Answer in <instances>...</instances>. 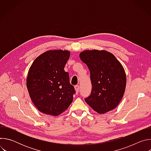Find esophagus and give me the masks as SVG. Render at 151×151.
I'll list each match as a JSON object with an SVG mask.
<instances>
[{
    "label": "esophagus",
    "instance_id": "obj_1",
    "mask_svg": "<svg viewBox=\"0 0 151 151\" xmlns=\"http://www.w3.org/2000/svg\"><path fill=\"white\" fill-rule=\"evenodd\" d=\"M75 90H76V91L77 93H79V90H80V87H79V85H75Z\"/></svg>",
    "mask_w": 151,
    "mask_h": 151
}]
</instances>
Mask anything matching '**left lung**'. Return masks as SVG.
Here are the masks:
<instances>
[{
    "mask_svg": "<svg viewBox=\"0 0 151 151\" xmlns=\"http://www.w3.org/2000/svg\"><path fill=\"white\" fill-rule=\"evenodd\" d=\"M90 72L92 90L85 99L93 110L105 114L114 109L121 100L126 87V75L121 64L106 51H85L79 55Z\"/></svg>",
    "mask_w": 151,
    "mask_h": 151,
    "instance_id": "1",
    "label": "left lung"
}]
</instances>
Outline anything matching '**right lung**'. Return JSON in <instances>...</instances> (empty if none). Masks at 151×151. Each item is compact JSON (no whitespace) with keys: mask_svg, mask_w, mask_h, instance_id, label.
<instances>
[{"mask_svg":"<svg viewBox=\"0 0 151 151\" xmlns=\"http://www.w3.org/2000/svg\"><path fill=\"white\" fill-rule=\"evenodd\" d=\"M69 57L68 51H48L32 64L27 87L33 104L42 113L57 116L73 101L75 88L70 83L69 73L64 70Z\"/></svg>","mask_w":151,"mask_h":151,"instance_id":"right-lung-1","label":"right lung"}]
</instances>
